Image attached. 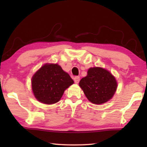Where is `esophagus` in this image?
<instances>
[{
	"label": "esophagus",
	"mask_w": 147,
	"mask_h": 147,
	"mask_svg": "<svg viewBox=\"0 0 147 147\" xmlns=\"http://www.w3.org/2000/svg\"><path fill=\"white\" fill-rule=\"evenodd\" d=\"M74 81L76 84H78L80 81V77L79 76H75L74 78Z\"/></svg>",
	"instance_id": "34e87169"
}]
</instances>
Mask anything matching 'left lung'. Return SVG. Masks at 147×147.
I'll use <instances>...</instances> for the list:
<instances>
[{
    "instance_id": "left-lung-1",
    "label": "left lung",
    "mask_w": 147,
    "mask_h": 147,
    "mask_svg": "<svg viewBox=\"0 0 147 147\" xmlns=\"http://www.w3.org/2000/svg\"><path fill=\"white\" fill-rule=\"evenodd\" d=\"M79 86L91 102L101 104L113 97L117 83L110 72L96 67L89 69L88 75L81 79Z\"/></svg>"
}]
</instances>
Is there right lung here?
Wrapping results in <instances>:
<instances>
[{
	"mask_svg": "<svg viewBox=\"0 0 147 147\" xmlns=\"http://www.w3.org/2000/svg\"><path fill=\"white\" fill-rule=\"evenodd\" d=\"M73 83V79L61 66L46 63L32 76V89L38 101L53 104L60 100L65 90Z\"/></svg>",
	"mask_w": 147,
	"mask_h": 147,
	"instance_id": "add662e5",
	"label": "right lung"
}]
</instances>
